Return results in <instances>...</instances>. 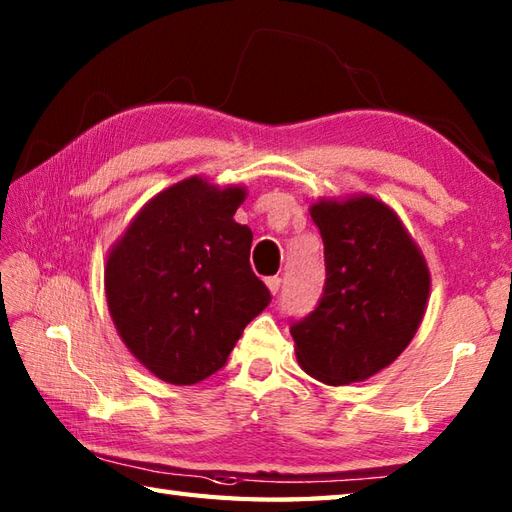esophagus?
Instances as JSON below:
<instances>
[{
	"label": "esophagus",
	"mask_w": 512,
	"mask_h": 512,
	"mask_svg": "<svg viewBox=\"0 0 512 512\" xmlns=\"http://www.w3.org/2000/svg\"><path fill=\"white\" fill-rule=\"evenodd\" d=\"M266 286H268L270 292H273V295H277L279 288H281V277H268L266 279Z\"/></svg>",
	"instance_id": "1"
}]
</instances>
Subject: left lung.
<instances>
[{"label": "left lung", "instance_id": "8db88e82", "mask_svg": "<svg viewBox=\"0 0 512 512\" xmlns=\"http://www.w3.org/2000/svg\"><path fill=\"white\" fill-rule=\"evenodd\" d=\"M325 257L319 306L292 321L299 365L350 385L391 365L411 343L431 288L429 268L398 215L372 195L310 206Z\"/></svg>", "mask_w": 512, "mask_h": 512}]
</instances>
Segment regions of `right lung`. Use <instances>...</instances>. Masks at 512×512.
<instances>
[{"label":"right lung","instance_id":"obj_1","mask_svg":"<svg viewBox=\"0 0 512 512\" xmlns=\"http://www.w3.org/2000/svg\"><path fill=\"white\" fill-rule=\"evenodd\" d=\"M244 198V187L182 180L151 198L107 255L116 330L165 383L195 385L222 369L273 299L248 262L253 231L233 220Z\"/></svg>","mask_w":512,"mask_h":512}]
</instances>
